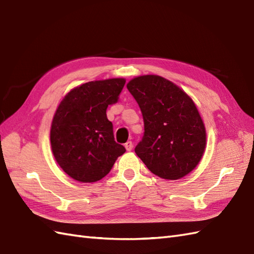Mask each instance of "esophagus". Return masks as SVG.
<instances>
[{"label": "esophagus", "instance_id": "esophagus-1", "mask_svg": "<svg viewBox=\"0 0 254 254\" xmlns=\"http://www.w3.org/2000/svg\"><path fill=\"white\" fill-rule=\"evenodd\" d=\"M125 147H126V149H127V151H131L132 149H133V142L132 141H127Z\"/></svg>", "mask_w": 254, "mask_h": 254}]
</instances>
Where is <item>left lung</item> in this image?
Returning a JSON list of instances; mask_svg holds the SVG:
<instances>
[{"label":"left lung","instance_id":"left-lung-1","mask_svg":"<svg viewBox=\"0 0 254 254\" xmlns=\"http://www.w3.org/2000/svg\"><path fill=\"white\" fill-rule=\"evenodd\" d=\"M127 87L144 118L136 154L160 178L177 180L191 173L206 148V128L191 97L158 75L135 77Z\"/></svg>","mask_w":254,"mask_h":254}]
</instances>
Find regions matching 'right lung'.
I'll list each match as a JSON object with an SVG mask.
<instances>
[{"mask_svg":"<svg viewBox=\"0 0 254 254\" xmlns=\"http://www.w3.org/2000/svg\"><path fill=\"white\" fill-rule=\"evenodd\" d=\"M125 78L89 81L71 89L58 106L50 128L57 163L79 183H95L126 152L117 144L106 109L125 87Z\"/></svg>","mask_w":254,"mask_h":254,"instance_id":"obj_1","label":"right lung"}]
</instances>
